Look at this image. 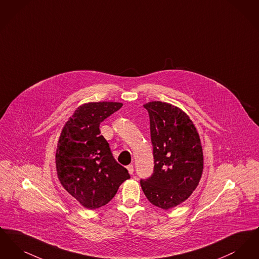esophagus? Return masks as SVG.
I'll return each instance as SVG.
<instances>
[{
    "label": "esophagus",
    "mask_w": 259,
    "mask_h": 259,
    "mask_svg": "<svg viewBox=\"0 0 259 259\" xmlns=\"http://www.w3.org/2000/svg\"><path fill=\"white\" fill-rule=\"evenodd\" d=\"M127 170L130 175H133L134 174V166L131 164V165H128L127 166Z\"/></svg>",
    "instance_id": "1"
}]
</instances>
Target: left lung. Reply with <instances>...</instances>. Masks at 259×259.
Here are the masks:
<instances>
[{
    "mask_svg": "<svg viewBox=\"0 0 259 259\" xmlns=\"http://www.w3.org/2000/svg\"><path fill=\"white\" fill-rule=\"evenodd\" d=\"M149 114L153 174L141 180L148 201L163 209L189 197L203 172V150L193 122L181 109L160 101L144 105Z\"/></svg>",
    "mask_w": 259,
    "mask_h": 259,
    "instance_id": "8db88e82",
    "label": "left lung"
}]
</instances>
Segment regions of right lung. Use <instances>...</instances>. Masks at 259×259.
Masks as SVG:
<instances>
[{"label":"right lung","instance_id":"right-lung-1","mask_svg":"<svg viewBox=\"0 0 259 259\" xmlns=\"http://www.w3.org/2000/svg\"><path fill=\"white\" fill-rule=\"evenodd\" d=\"M121 107L116 102L84 104L62 130L55 156L57 176L63 187L87 209L108 204L130 179L100 132L101 122Z\"/></svg>","mask_w":259,"mask_h":259}]
</instances>
